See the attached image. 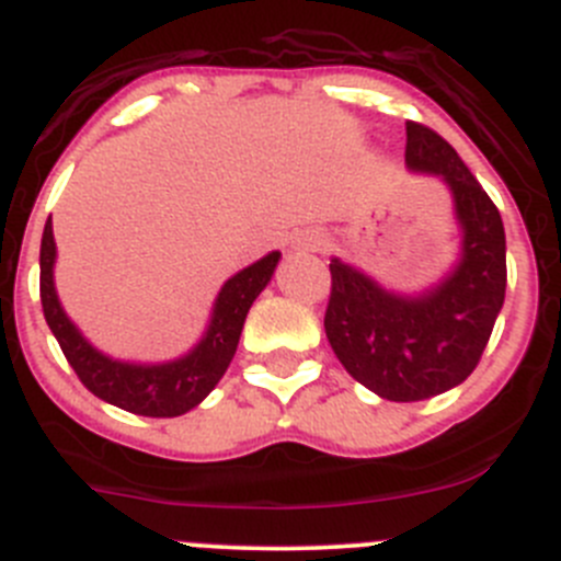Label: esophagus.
Instances as JSON below:
<instances>
[{
    "label": "esophagus",
    "mask_w": 561,
    "mask_h": 561,
    "mask_svg": "<svg viewBox=\"0 0 561 561\" xmlns=\"http://www.w3.org/2000/svg\"><path fill=\"white\" fill-rule=\"evenodd\" d=\"M296 249H304V252H323L325 236H323V232H318V230L304 232V236L296 241Z\"/></svg>",
    "instance_id": "obj_1"
}]
</instances>
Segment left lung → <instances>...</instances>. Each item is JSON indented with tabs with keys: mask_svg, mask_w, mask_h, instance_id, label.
<instances>
[{
	"mask_svg": "<svg viewBox=\"0 0 561 561\" xmlns=\"http://www.w3.org/2000/svg\"><path fill=\"white\" fill-rule=\"evenodd\" d=\"M405 164L442 178L453 192L460 263L419 296H397L331 260L325 336L342 367L383 400L416 402L463 383L480 364L507 290V243L499 208L453 145L405 123Z\"/></svg>",
	"mask_w": 561,
	"mask_h": 561,
	"instance_id": "obj_1",
	"label": "left lung"
}]
</instances>
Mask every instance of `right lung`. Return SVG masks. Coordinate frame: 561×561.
I'll return each instance as SVG.
<instances>
[{
	"label": "right lung",
	"mask_w": 561,
	"mask_h": 561,
	"mask_svg": "<svg viewBox=\"0 0 561 561\" xmlns=\"http://www.w3.org/2000/svg\"><path fill=\"white\" fill-rule=\"evenodd\" d=\"M54 257L57 247H54L51 216H48L41 241V304L48 329L57 336L73 373L101 400L139 416L159 419L192 411L219 383L236 356L249 307L268 285L279 263V252H271L227 279L214 304L208 331L186 356L164 364H128L103 356L70 323L54 290Z\"/></svg>",
	"instance_id": "1"
}]
</instances>
